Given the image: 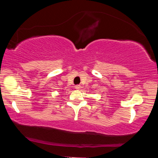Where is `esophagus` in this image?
<instances>
[{"label":"esophagus","mask_w":158,"mask_h":158,"mask_svg":"<svg viewBox=\"0 0 158 158\" xmlns=\"http://www.w3.org/2000/svg\"><path fill=\"white\" fill-rule=\"evenodd\" d=\"M75 88H76V89L79 90V89H80V88H81V86H80V85H76V86H75Z\"/></svg>","instance_id":"obj_1"}]
</instances>
